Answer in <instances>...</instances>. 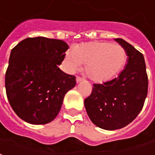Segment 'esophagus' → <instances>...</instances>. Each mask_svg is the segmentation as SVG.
<instances>
[{
	"mask_svg": "<svg viewBox=\"0 0 155 155\" xmlns=\"http://www.w3.org/2000/svg\"><path fill=\"white\" fill-rule=\"evenodd\" d=\"M83 78H80V77H77V78H76V82H77V83H80V82H82V81H83Z\"/></svg>",
	"mask_w": 155,
	"mask_h": 155,
	"instance_id": "34e87169",
	"label": "esophagus"
}]
</instances>
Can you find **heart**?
Masks as SVG:
<instances>
[{"label": "heart", "instance_id": "obj_1", "mask_svg": "<svg viewBox=\"0 0 155 155\" xmlns=\"http://www.w3.org/2000/svg\"><path fill=\"white\" fill-rule=\"evenodd\" d=\"M127 60L121 46L107 41H92L76 47L66 56L67 66L76 71L86 66V74L96 83L110 81L120 72Z\"/></svg>", "mask_w": 155, "mask_h": 155}]
</instances>
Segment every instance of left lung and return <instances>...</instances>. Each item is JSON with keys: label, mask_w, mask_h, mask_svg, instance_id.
Segmentation results:
<instances>
[{"label": "left lung", "mask_w": 155, "mask_h": 155, "mask_svg": "<svg viewBox=\"0 0 155 155\" xmlns=\"http://www.w3.org/2000/svg\"><path fill=\"white\" fill-rule=\"evenodd\" d=\"M128 56L125 68L114 79L93 84L84 100L87 114L94 124L116 130L129 124L142 110L148 93V76L141 52L121 38L114 39Z\"/></svg>", "instance_id": "left-lung-1"}]
</instances>
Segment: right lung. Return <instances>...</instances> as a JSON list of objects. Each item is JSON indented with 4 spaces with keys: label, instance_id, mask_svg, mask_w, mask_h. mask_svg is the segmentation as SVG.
Returning a JSON list of instances; mask_svg holds the SVG:
<instances>
[{
    "label": "right lung",
    "instance_id": "add662e5",
    "mask_svg": "<svg viewBox=\"0 0 155 155\" xmlns=\"http://www.w3.org/2000/svg\"><path fill=\"white\" fill-rule=\"evenodd\" d=\"M65 41L28 37L11 51L5 72L6 96L16 115L31 124H46L58 116L65 94L76 85L75 76L58 65L68 49Z\"/></svg>",
    "mask_w": 155,
    "mask_h": 155
}]
</instances>
